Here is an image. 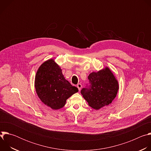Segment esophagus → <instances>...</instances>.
Wrapping results in <instances>:
<instances>
[{"instance_id": "1", "label": "esophagus", "mask_w": 151, "mask_h": 151, "mask_svg": "<svg viewBox=\"0 0 151 151\" xmlns=\"http://www.w3.org/2000/svg\"><path fill=\"white\" fill-rule=\"evenodd\" d=\"M77 87H78V90L80 91L81 90V88H82V85H81V83H78V84L77 85Z\"/></svg>"}]
</instances>
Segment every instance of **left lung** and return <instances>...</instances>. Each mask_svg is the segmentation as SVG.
Returning <instances> with one entry per match:
<instances>
[{
	"instance_id": "obj_1",
	"label": "left lung",
	"mask_w": 151,
	"mask_h": 151,
	"mask_svg": "<svg viewBox=\"0 0 151 151\" xmlns=\"http://www.w3.org/2000/svg\"><path fill=\"white\" fill-rule=\"evenodd\" d=\"M88 78L90 88H82L81 93L88 105L96 110L109 105L116 97L119 90L117 79L108 67L91 73Z\"/></svg>"
}]
</instances>
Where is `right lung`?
Returning a JSON list of instances; mask_svg holds the SVG:
<instances>
[{
    "label": "right lung",
    "instance_id": "1",
    "mask_svg": "<svg viewBox=\"0 0 151 151\" xmlns=\"http://www.w3.org/2000/svg\"><path fill=\"white\" fill-rule=\"evenodd\" d=\"M35 87L42 102L53 110L62 108L67 99L78 92V89L64 77L61 69L52 58L39 66L35 76Z\"/></svg>",
    "mask_w": 151,
    "mask_h": 151
}]
</instances>
